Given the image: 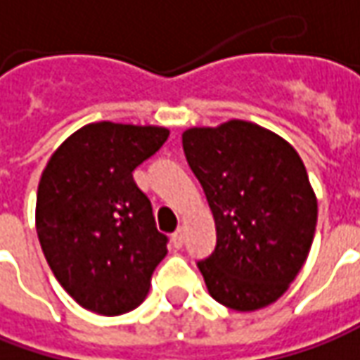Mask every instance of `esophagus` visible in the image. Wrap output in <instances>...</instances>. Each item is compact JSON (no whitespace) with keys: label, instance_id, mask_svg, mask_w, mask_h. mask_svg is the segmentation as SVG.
Listing matches in <instances>:
<instances>
[{"label":"esophagus","instance_id":"34e87169","mask_svg":"<svg viewBox=\"0 0 360 360\" xmlns=\"http://www.w3.org/2000/svg\"><path fill=\"white\" fill-rule=\"evenodd\" d=\"M171 241H173V247L175 249H181L183 247V241H185V235H183V229H177L175 233H173V237H171Z\"/></svg>","mask_w":360,"mask_h":360}]
</instances>
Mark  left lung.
<instances>
[{
  "instance_id": "1",
  "label": "left lung",
  "mask_w": 360,
  "mask_h": 360,
  "mask_svg": "<svg viewBox=\"0 0 360 360\" xmlns=\"http://www.w3.org/2000/svg\"><path fill=\"white\" fill-rule=\"evenodd\" d=\"M181 137L217 229L213 255L197 263L207 291L233 311L265 309L299 275L315 237L303 159L281 135L241 119Z\"/></svg>"
}]
</instances>
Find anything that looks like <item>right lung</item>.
Returning <instances> with one entry per match:
<instances>
[{
  "label": "right lung",
  "instance_id": "right-lung-1",
  "mask_svg": "<svg viewBox=\"0 0 360 360\" xmlns=\"http://www.w3.org/2000/svg\"><path fill=\"white\" fill-rule=\"evenodd\" d=\"M169 129L97 121L71 133L49 157L35 203V229L59 285L97 315L143 303L167 255L133 169L159 151Z\"/></svg>",
  "mask_w": 360,
  "mask_h": 360
}]
</instances>
